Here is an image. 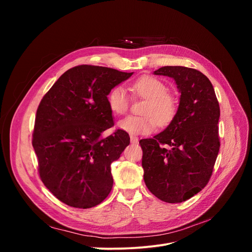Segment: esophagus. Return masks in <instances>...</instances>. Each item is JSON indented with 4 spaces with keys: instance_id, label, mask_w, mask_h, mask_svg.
<instances>
[{
    "instance_id": "1",
    "label": "esophagus",
    "mask_w": 252,
    "mask_h": 252,
    "mask_svg": "<svg viewBox=\"0 0 252 252\" xmlns=\"http://www.w3.org/2000/svg\"><path fill=\"white\" fill-rule=\"evenodd\" d=\"M130 142H131V143H133V144L138 143V142H139V138H138V136H136V135L131 134V135H130Z\"/></svg>"
}]
</instances>
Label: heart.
Masks as SVG:
<instances>
[{
	"label": "heart",
	"instance_id": "heart-1",
	"mask_svg": "<svg viewBox=\"0 0 252 252\" xmlns=\"http://www.w3.org/2000/svg\"><path fill=\"white\" fill-rule=\"evenodd\" d=\"M133 95L146 98L144 105V116H129L119 122V128L131 134H145L154 131L157 125L164 127L171 123L178 112V101L168 93L166 84L151 75H142L130 84L129 87ZM109 109L118 116H123L130 101L123 87L112 88L107 95Z\"/></svg>",
	"mask_w": 252,
	"mask_h": 252
}]
</instances>
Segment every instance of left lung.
<instances>
[{
    "mask_svg": "<svg viewBox=\"0 0 252 252\" xmlns=\"http://www.w3.org/2000/svg\"><path fill=\"white\" fill-rule=\"evenodd\" d=\"M157 75L174 79L181 93L174 119L165 130L140 141L144 181L167 203H182L208 184L220 150V105L209 79L184 66H164Z\"/></svg>",
    "mask_w": 252,
    "mask_h": 252,
    "instance_id": "1",
    "label": "left lung"
}]
</instances>
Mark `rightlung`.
Returning <instances> with one entry per match:
<instances>
[{
	"mask_svg": "<svg viewBox=\"0 0 252 252\" xmlns=\"http://www.w3.org/2000/svg\"><path fill=\"white\" fill-rule=\"evenodd\" d=\"M132 72L79 65L53 84L37 107L32 146L44 185L58 200L74 208L102 203L113 185L110 165L130 143L113 126L107 95Z\"/></svg>",
	"mask_w": 252,
	"mask_h": 252,
	"instance_id": "obj_1",
	"label": "right lung"
}]
</instances>
